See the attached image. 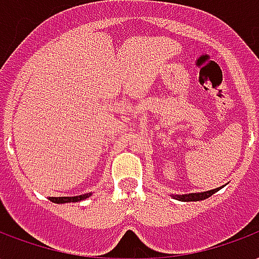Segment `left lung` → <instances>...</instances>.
<instances>
[{
  "mask_svg": "<svg viewBox=\"0 0 259 259\" xmlns=\"http://www.w3.org/2000/svg\"><path fill=\"white\" fill-rule=\"evenodd\" d=\"M219 188L216 189L208 190V192H202V193H189V194H177V196H173L174 198L177 200H181V201H200V200H205V198L211 197L212 194L218 192Z\"/></svg>",
  "mask_w": 259,
  "mask_h": 259,
  "instance_id": "1",
  "label": "left lung"
}]
</instances>
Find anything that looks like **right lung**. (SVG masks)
Here are the masks:
<instances>
[{"label":"right lung","instance_id":"add662e5","mask_svg":"<svg viewBox=\"0 0 259 259\" xmlns=\"http://www.w3.org/2000/svg\"><path fill=\"white\" fill-rule=\"evenodd\" d=\"M90 196V193L81 194V196H74V197H50V200L57 204H63V202H77L81 200H85Z\"/></svg>","mask_w":259,"mask_h":259}]
</instances>
